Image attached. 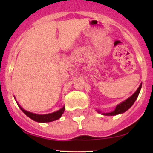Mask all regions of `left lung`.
Instances as JSON below:
<instances>
[{
	"label": "left lung",
	"mask_w": 153,
	"mask_h": 153,
	"mask_svg": "<svg viewBox=\"0 0 153 153\" xmlns=\"http://www.w3.org/2000/svg\"><path fill=\"white\" fill-rule=\"evenodd\" d=\"M141 86H142V84H141V85L139 86V87L138 88V89L135 91V92L132 95V96H130L129 98H127V99L125 100L124 101H123L122 103H121L120 104L117 105L116 107H115V110L112 111V112H108V113H102L103 115H118V114L123 113V112H126V110H128L131 106L133 105L135 100H136L137 98H138V95H139L140 90H141ZM98 112H101L98 111Z\"/></svg>",
	"instance_id": "left-lung-1"
}]
</instances>
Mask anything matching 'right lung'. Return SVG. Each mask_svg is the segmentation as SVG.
Wrapping results in <instances>:
<instances>
[{
    "label": "right lung",
    "instance_id": "1",
    "mask_svg": "<svg viewBox=\"0 0 153 153\" xmlns=\"http://www.w3.org/2000/svg\"><path fill=\"white\" fill-rule=\"evenodd\" d=\"M19 106L20 109L24 112V113L25 115H27L29 118H30L31 119H32L33 121H37V122H51V121H55V120H58V118H60L62 115V114L64 113V109H65V107L63 106L61 109H60L59 110L56 111L55 112H52V113L49 114H45V115H38V114L32 113V112H28V111L25 110V109H23L21 106Z\"/></svg>",
    "mask_w": 153,
    "mask_h": 153
}]
</instances>
